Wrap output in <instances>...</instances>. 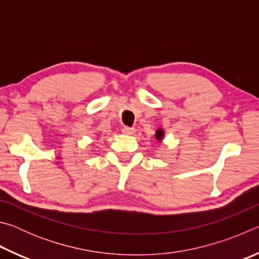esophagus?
<instances>
[{
  "mask_svg": "<svg viewBox=\"0 0 259 259\" xmlns=\"http://www.w3.org/2000/svg\"><path fill=\"white\" fill-rule=\"evenodd\" d=\"M135 131L136 130L134 128H130V126H123V128H122V133L124 135H134Z\"/></svg>",
  "mask_w": 259,
  "mask_h": 259,
  "instance_id": "esophagus-1",
  "label": "esophagus"
}]
</instances>
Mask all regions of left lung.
Returning a JSON list of instances; mask_svg holds the SVG:
<instances>
[{"instance_id": "8db88e82", "label": "left lung", "mask_w": 259, "mask_h": 259, "mask_svg": "<svg viewBox=\"0 0 259 259\" xmlns=\"http://www.w3.org/2000/svg\"><path fill=\"white\" fill-rule=\"evenodd\" d=\"M155 137H156L157 140H161L162 137H163V130H162V129H157V130H156Z\"/></svg>"}]
</instances>
